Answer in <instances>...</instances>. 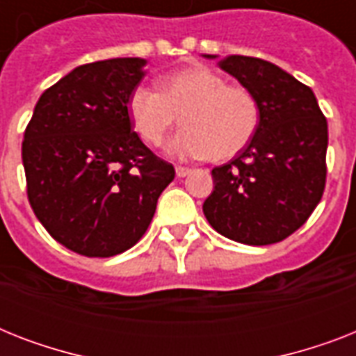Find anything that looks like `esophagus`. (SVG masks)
I'll return each instance as SVG.
<instances>
[{"label":"esophagus","instance_id":"obj_1","mask_svg":"<svg viewBox=\"0 0 356 356\" xmlns=\"http://www.w3.org/2000/svg\"><path fill=\"white\" fill-rule=\"evenodd\" d=\"M175 173H177V177H186V175L190 173V168L177 166V168H175Z\"/></svg>","mask_w":356,"mask_h":356}]
</instances>
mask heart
Here are the masks:
<instances>
[{"label":"heart","mask_w":356,"mask_h":356,"mask_svg":"<svg viewBox=\"0 0 356 356\" xmlns=\"http://www.w3.org/2000/svg\"><path fill=\"white\" fill-rule=\"evenodd\" d=\"M129 120L147 145H161L177 123L184 127L168 140V155L175 159L229 161L254 138L260 107L245 86L227 85L209 68H186L166 75L161 92L136 86L127 102Z\"/></svg>","instance_id":"1"}]
</instances>
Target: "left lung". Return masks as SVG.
Returning a JSON list of instances; mask_svg holds the SVG:
<instances>
[{
  "label": "left lung",
  "mask_w": 356,
  "mask_h": 356,
  "mask_svg": "<svg viewBox=\"0 0 356 356\" xmlns=\"http://www.w3.org/2000/svg\"><path fill=\"white\" fill-rule=\"evenodd\" d=\"M220 68L253 92L260 123L245 149L212 170L214 190L203 212L234 242H281L309 220L323 195L327 120L314 92L275 64L229 55Z\"/></svg>",
  "instance_id": "left-lung-1"
}]
</instances>
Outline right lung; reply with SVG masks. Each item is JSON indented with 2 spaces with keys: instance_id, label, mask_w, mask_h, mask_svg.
<instances>
[{
  "instance_id": "1",
  "label": "right lung",
  "mask_w": 356,
  "mask_h": 356,
  "mask_svg": "<svg viewBox=\"0 0 356 356\" xmlns=\"http://www.w3.org/2000/svg\"><path fill=\"white\" fill-rule=\"evenodd\" d=\"M144 66L136 57L77 66L42 94L25 127L31 209L58 243L85 257L133 248L175 177L129 120V96Z\"/></svg>"
}]
</instances>
